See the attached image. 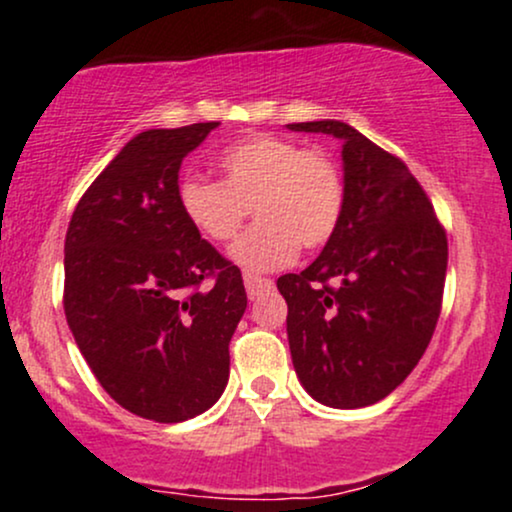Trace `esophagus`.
<instances>
[{
    "mask_svg": "<svg viewBox=\"0 0 512 512\" xmlns=\"http://www.w3.org/2000/svg\"><path fill=\"white\" fill-rule=\"evenodd\" d=\"M243 281H245V291H248L250 298H257L262 291H269L274 286L272 279H264V276H257V274H245Z\"/></svg>",
    "mask_w": 512,
    "mask_h": 512,
    "instance_id": "1",
    "label": "esophagus"
}]
</instances>
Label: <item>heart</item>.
Listing matches in <instances>:
<instances>
[{"label":"heart","mask_w":512,"mask_h":512,"mask_svg":"<svg viewBox=\"0 0 512 512\" xmlns=\"http://www.w3.org/2000/svg\"><path fill=\"white\" fill-rule=\"evenodd\" d=\"M221 182L185 178L178 204L202 238L231 243L252 207L257 223L233 248L248 272H272L296 260L301 245H327L342 223L346 185L330 151L279 134H252L219 156Z\"/></svg>","instance_id":"1"}]
</instances>
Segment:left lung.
I'll return each instance as SVG.
<instances>
[{
  "label": "left lung",
  "mask_w": 512,
  "mask_h": 512,
  "mask_svg": "<svg viewBox=\"0 0 512 512\" xmlns=\"http://www.w3.org/2000/svg\"><path fill=\"white\" fill-rule=\"evenodd\" d=\"M293 132L342 142V223L301 274L279 276L293 368L334 409L380 402L424 356L443 303L448 238L424 187L397 156L339 120Z\"/></svg>",
  "instance_id": "obj_1"
}]
</instances>
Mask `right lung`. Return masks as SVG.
<instances>
[{"mask_svg": "<svg viewBox=\"0 0 512 512\" xmlns=\"http://www.w3.org/2000/svg\"><path fill=\"white\" fill-rule=\"evenodd\" d=\"M219 122L146 129L91 182L64 240V315L120 407L158 424L207 411L248 308L243 276L190 226L180 163Z\"/></svg>", "mask_w": 512, "mask_h": 512, "instance_id": "add662e5", "label": "right lung"}]
</instances>
